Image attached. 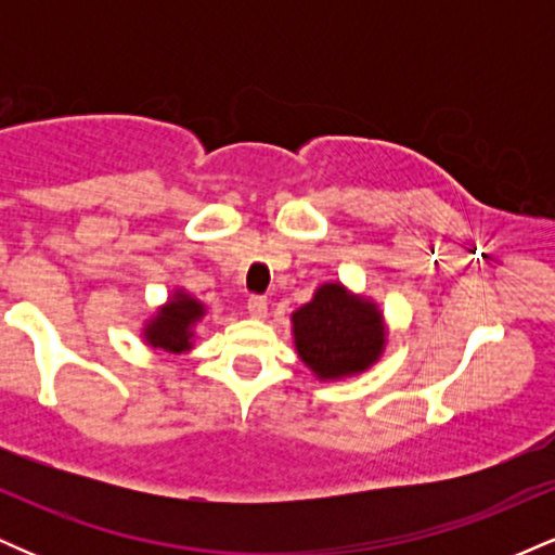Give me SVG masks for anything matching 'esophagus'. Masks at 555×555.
<instances>
[{
  "label": "esophagus",
  "mask_w": 555,
  "mask_h": 555,
  "mask_svg": "<svg viewBox=\"0 0 555 555\" xmlns=\"http://www.w3.org/2000/svg\"><path fill=\"white\" fill-rule=\"evenodd\" d=\"M247 313H250L253 318H266L269 315V299L266 297H250L247 299Z\"/></svg>",
  "instance_id": "1"
}]
</instances>
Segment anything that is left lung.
Masks as SVG:
<instances>
[{
    "label": "left lung",
    "mask_w": 555,
    "mask_h": 555,
    "mask_svg": "<svg viewBox=\"0 0 555 555\" xmlns=\"http://www.w3.org/2000/svg\"><path fill=\"white\" fill-rule=\"evenodd\" d=\"M292 336L299 360L321 380L365 373L386 349L380 308L341 282L321 284L313 299L292 313Z\"/></svg>",
    "instance_id": "left-lung-1"
}]
</instances>
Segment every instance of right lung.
<instances>
[{"instance_id":"1","label":"right lung","mask_w":555,"mask_h":555,"mask_svg":"<svg viewBox=\"0 0 555 555\" xmlns=\"http://www.w3.org/2000/svg\"><path fill=\"white\" fill-rule=\"evenodd\" d=\"M206 315V305L184 289L171 292L167 305L156 310L143 326V339L154 349L169 354H182L193 349L195 326Z\"/></svg>"}]
</instances>
